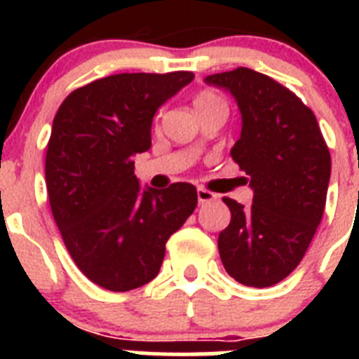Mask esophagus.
Here are the masks:
<instances>
[{
    "label": "esophagus",
    "mask_w": 359,
    "mask_h": 359,
    "mask_svg": "<svg viewBox=\"0 0 359 359\" xmlns=\"http://www.w3.org/2000/svg\"><path fill=\"white\" fill-rule=\"evenodd\" d=\"M215 199V194L214 192H210V190H205V189H198V201L199 205H205V203H210Z\"/></svg>",
    "instance_id": "34e87169"
}]
</instances>
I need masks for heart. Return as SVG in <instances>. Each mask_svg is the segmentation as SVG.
<instances>
[{"label":"heart","instance_id":"b5f03b06","mask_svg":"<svg viewBox=\"0 0 359 359\" xmlns=\"http://www.w3.org/2000/svg\"><path fill=\"white\" fill-rule=\"evenodd\" d=\"M194 106H196V109L201 111V109H207V107H212V106H226V104H224L223 98L219 97L215 91L201 90L198 95H196Z\"/></svg>","mask_w":359,"mask_h":359}]
</instances>
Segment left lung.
<instances>
[{
  "label": "left lung",
  "mask_w": 359,
  "mask_h": 359,
  "mask_svg": "<svg viewBox=\"0 0 359 359\" xmlns=\"http://www.w3.org/2000/svg\"><path fill=\"white\" fill-rule=\"evenodd\" d=\"M205 81L236 97L243 131L230 154L253 189L250 207L223 198L231 219L219 233V255L244 286H275L300 264L322 221L329 147L315 113L275 79L236 68Z\"/></svg>",
  "instance_id": "obj_1"
}]
</instances>
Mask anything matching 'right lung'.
<instances>
[{
    "label": "right lung",
    "instance_id": "add662e5",
    "mask_svg": "<svg viewBox=\"0 0 359 359\" xmlns=\"http://www.w3.org/2000/svg\"><path fill=\"white\" fill-rule=\"evenodd\" d=\"M192 79L118 73L72 91L57 109L44 161L50 208L73 262L104 290L156 277L165 244L198 205L190 183L142 190L133 161L151 147L158 107Z\"/></svg>",
    "mask_w": 359,
    "mask_h": 359
}]
</instances>
